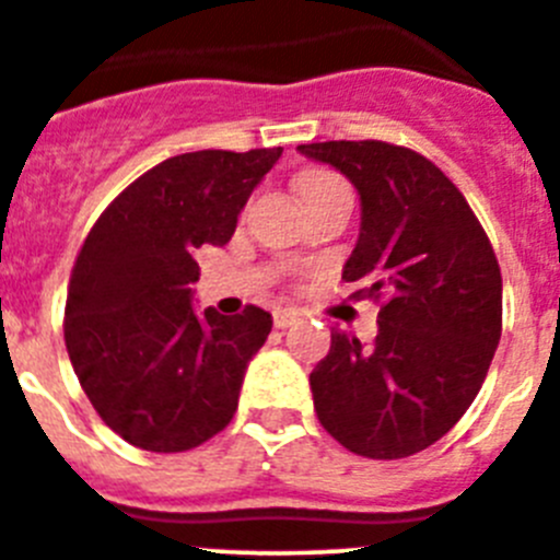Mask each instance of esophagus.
<instances>
[{"mask_svg": "<svg viewBox=\"0 0 560 560\" xmlns=\"http://www.w3.org/2000/svg\"><path fill=\"white\" fill-rule=\"evenodd\" d=\"M296 322H300V313L296 311H275V327L277 329H285Z\"/></svg>", "mask_w": 560, "mask_h": 560, "instance_id": "1", "label": "esophagus"}]
</instances>
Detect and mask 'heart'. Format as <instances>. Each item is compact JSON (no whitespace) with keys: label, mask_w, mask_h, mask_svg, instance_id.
<instances>
[{"label":"heart","mask_w":560,"mask_h":560,"mask_svg":"<svg viewBox=\"0 0 560 560\" xmlns=\"http://www.w3.org/2000/svg\"><path fill=\"white\" fill-rule=\"evenodd\" d=\"M300 195L305 203H313V200H318V197L329 195V191L335 189H343V178L335 173H329V170H307V173L300 175Z\"/></svg>","instance_id":"b5f03b06"}]
</instances>
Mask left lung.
Segmentation results:
<instances>
[{
    "label": "left lung",
    "instance_id": "obj_1",
    "mask_svg": "<svg viewBox=\"0 0 560 560\" xmlns=\"http://www.w3.org/2000/svg\"><path fill=\"white\" fill-rule=\"evenodd\" d=\"M360 191L363 228L343 266L354 296L380 305L363 346L332 329L313 369V407L343 448L404 459L434 445L487 380L503 329V277L487 231L454 180L412 148L382 140L311 142Z\"/></svg>",
    "mask_w": 560,
    "mask_h": 560
}]
</instances>
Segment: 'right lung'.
Here are the masks:
<instances>
[{"instance_id": "right-lung-1", "label": "right lung", "mask_w": 560, "mask_h": 560, "mask_svg": "<svg viewBox=\"0 0 560 560\" xmlns=\"http://www.w3.org/2000/svg\"><path fill=\"white\" fill-rule=\"evenodd\" d=\"M283 148L164 159L104 209L84 238L66 300V349L90 404L126 443L180 454L220 434L244 371L271 332L247 305L197 316L195 249L222 247L249 191Z\"/></svg>"}]
</instances>
